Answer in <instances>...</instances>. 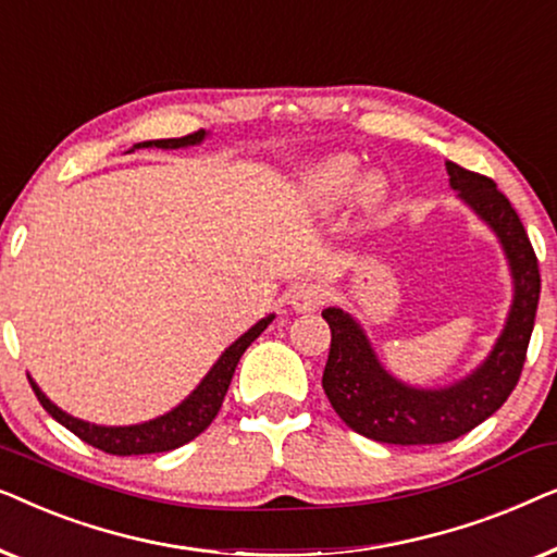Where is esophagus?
I'll return each mask as SVG.
<instances>
[{"mask_svg":"<svg viewBox=\"0 0 557 557\" xmlns=\"http://www.w3.org/2000/svg\"><path fill=\"white\" fill-rule=\"evenodd\" d=\"M288 301H292V309L299 311V314H311L324 304V288L319 284H296L288 294Z\"/></svg>","mask_w":557,"mask_h":557,"instance_id":"1","label":"esophagus"}]
</instances>
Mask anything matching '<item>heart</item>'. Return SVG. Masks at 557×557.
I'll use <instances>...</instances> for the list:
<instances>
[{
	"label": "heart",
	"mask_w": 557,
	"mask_h": 557,
	"mask_svg": "<svg viewBox=\"0 0 557 557\" xmlns=\"http://www.w3.org/2000/svg\"><path fill=\"white\" fill-rule=\"evenodd\" d=\"M360 162L349 154H334L322 162L311 164L304 174V195L317 210H332L352 193ZM385 182L380 177H364L360 197L364 205H377L385 197Z\"/></svg>",
	"instance_id": "heart-1"
}]
</instances>
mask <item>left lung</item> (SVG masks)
<instances>
[{"mask_svg": "<svg viewBox=\"0 0 557 557\" xmlns=\"http://www.w3.org/2000/svg\"><path fill=\"white\" fill-rule=\"evenodd\" d=\"M448 185L456 189L505 250L515 296L505 330L479 368L446 387H413L380 364L368 334L339 307L322 311L332 330L324 393L349 429L380 444L429 446L446 444L476 429L515 391L520 380L540 299V269L532 243L512 205L484 174L446 162Z\"/></svg>", "mask_w": 557, "mask_h": 557, "instance_id": "8db88e82", "label": "left lung"}]
</instances>
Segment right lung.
Instances as JSON below:
<instances>
[{"instance_id":"right-lung-1","label":"right lung","mask_w":557,"mask_h":557,"mask_svg":"<svg viewBox=\"0 0 557 557\" xmlns=\"http://www.w3.org/2000/svg\"><path fill=\"white\" fill-rule=\"evenodd\" d=\"M202 128L195 134L182 136V139H154V141H141L134 144V149H182V147H195L205 139ZM273 322V314L263 317L261 322L250 326L246 334H240L238 339L233 342L231 347L220 355V360L212 364L208 375L202 377V383L195 387L193 393L187 395L185 400L180 403L177 408H172L170 413L151 418V421L136 423V425H96L88 421H81V418L67 416L65 410H60L55 403H52L48 395H45L33 377H29V385L40 400V406L48 410V413L55 418L60 425H65L67 431H73L81 441H86L94 448H101L106 454L113 456H139V454H162L172 451V448H180L193 441L195 436L208 429V425L215 421L220 406H223L227 385H231L233 372L238 368V360L243 352L250 347L258 334H261L265 326Z\"/></svg>"}]
</instances>
